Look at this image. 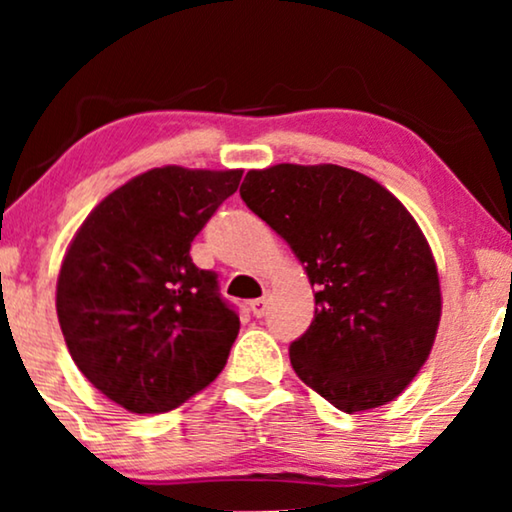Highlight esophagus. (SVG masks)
I'll return each mask as SVG.
<instances>
[{"instance_id":"1","label":"esophagus","mask_w":512,"mask_h":512,"mask_svg":"<svg viewBox=\"0 0 512 512\" xmlns=\"http://www.w3.org/2000/svg\"><path fill=\"white\" fill-rule=\"evenodd\" d=\"M249 310L254 312V317H263L265 310H268V296L251 300V303H249Z\"/></svg>"}]
</instances>
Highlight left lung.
<instances>
[{
  "label": "left lung",
  "instance_id": "obj_1",
  "mask_svg": "<svg viewBox=\"0 0 512 512\" xmlns=\"http://www.w3.org/2000/svg\"><path fill=\"white\" fill-rule=\"evenodd\" d=\"M240 195L317 289L312 324L289 347L296 375L349 415L394 401L424 366L440 321L436 261L408 209L340 165L251 170Z\"/></svg>",
  "mask_w": 512,
  "mask_h": 512
}]
</instances>
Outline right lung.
Here are the masks:
<instances>
[{
    "mask_svg": "<svg viewBox=\"0 0 512 512\" xmlns=\"http://www.w3.org/2000/svg\"><path fill=\"white\" fill-rule=\"evenodd\" d=\"M242 170L167 165L97 205L69 244L58 319L88 382L137 415L174 410L214 382L240 331L191 242L237 191Z\"/></svg>",
    "mask_w": 512,
    "mask_h": 512,
    "instance_id": "right-lung-1",
    "label": "right lung"
}]
</instances>
